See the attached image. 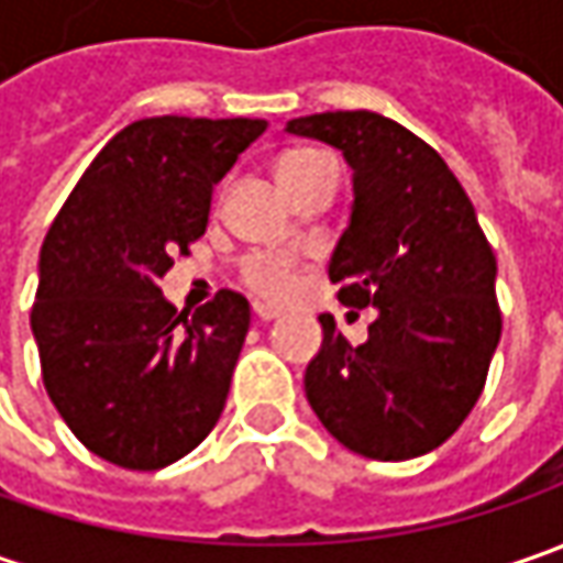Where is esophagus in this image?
<instances>
[{"mask_svg": "<svg viewBox=\"0 0 563 563\" xmlns=\"http://www.w3.org/2000/svg\"><path fill=\"white\" fill-rule=\"evenodd\" d=\"M253 316H256V322H272V319H278V316H282V310L266 307V303H256V307H253Z\"/></svg>", "mask_w": 563, "mask_h": 563, "instance_id": "34e87169", "label": "esophagus"}]
</instances>
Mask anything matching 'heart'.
<instances>
[{
  "instance_id": "heart-1",
  "label": "heart",
  "mask_w": 563,
  "mask_h": 563,
  "mask_svg": "<svg viewBox=\"0 0 563 563\" xmlns=\"http://www.w3.org/2000/svg\"><path fill=\"white\" fill-rule=\"evenodd\" d=\"M322 163H329V156H322L316 150H288V153L278 156L275 175L294 194ZM241 278H244V285L253 294L269 297V300H285L294 291V285H297V269H294V263L288 256L253 253V256H247L244 269H241Z\"/></svg>"
}]
</instances>
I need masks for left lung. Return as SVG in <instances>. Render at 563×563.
Instances as JSON below:
<instances>
[{
    "mask_svg": "<svg viewBox=\"0 0 563 563\" xmlns=\"http://www.w3.org/2000/svg\"><path fill=\"white\" fill-rule=\"evenodd\" d=\"M288 134L338 146L354 168V209L329 278L366 310L351 344L319 316L322 347L303 388L319 422L354 454L410 461L448 442L483 395L501 338L495 253L442 156L376 112H319Z\"/></svg>",
    "mask_w": 563,
    "mask_h": 563,
    "instance_id": "1",
    "label": "left lung"
}]
</instances>
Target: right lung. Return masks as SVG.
Here are the masks:
<instances>
[{
  "label": "right lung",
  "instance_id": "obj_1",
  "mask_svg": "<svg viewBox=\"0 0 563 563\" xmlns=\"http://www.w3.org/2000/svg\"><path fill=\"white\" fill-rule=\"evenodd\" d=\"M263 131V119L134 121L99 150L43 241L31 310L43 385L109 464H175L225 410L247 297L219 291L187 319L159 278L203 238L212 187Z\"/></svg>",
  "mask_w": 563,
  "mask_h": 563
}]
</instances>
